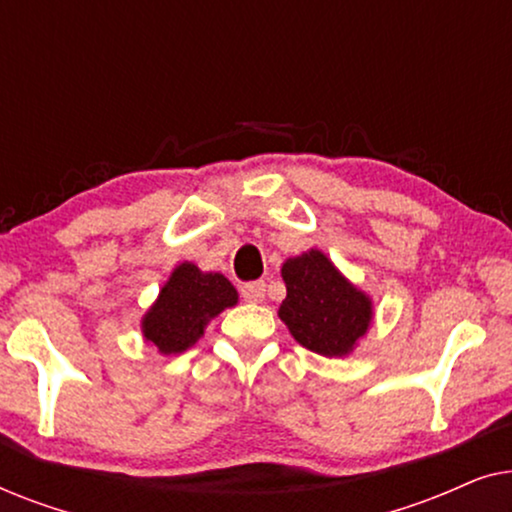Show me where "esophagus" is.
Returning <instances> with one entry per match:
<instances>
[{
    "mask_svg": "<svg viewBox=\"0 0 512 512\" xmlns=\"http://www.w3.org/2000/svg\"><path fill=\"white\" fill-rule=\"evenodd\" d=\"M242 298L247 303H263L265 298V284L263 282H249L242 286Z\"/></svg>",
    "mask_w": 512,
    "mask_h": 512,
    "instance_id": "34e87169",
    "label": "esophagus"
}]
</instances>
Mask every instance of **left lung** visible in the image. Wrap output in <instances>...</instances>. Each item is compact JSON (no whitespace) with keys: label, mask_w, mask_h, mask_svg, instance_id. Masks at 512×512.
<instances>
[{"label":"left lung","mask_w":512,"mask_h":512,"mask_svg":"<svg viewBox=\"0 0 512 512\" xmlns=\"http://www.w3.org/2000/svg\"><path fill=\"white\" fill-rule=\"evenodd\" d=\"M286 298L279 305L293 340L314 354L342 359L359 347L373 324V298L342 275L324 251L312 247L282 265Z\"/></svg>","instance_id":"left-lung-1"}]
</instances>
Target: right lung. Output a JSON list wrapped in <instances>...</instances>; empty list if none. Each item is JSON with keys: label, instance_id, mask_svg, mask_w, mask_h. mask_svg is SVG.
<instances>
[{"label": "right lung", "instance_id": "add662e5", "mask_svg": "<svg viewBox=\"0 0 512 512\" xmlns=\"http://www.w3.org/2000/svg\"><path fill=\"white\" fill-rule=\"evenodd\" d=\"M237 291L221 272H202L191 261L170 272L158 298L144 312V342L163 356L191 349L214 317L237 305Z\"/></svg>", "mask_w": 512, "mask_h": 512}]
</instances>
